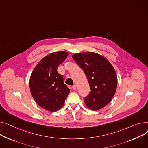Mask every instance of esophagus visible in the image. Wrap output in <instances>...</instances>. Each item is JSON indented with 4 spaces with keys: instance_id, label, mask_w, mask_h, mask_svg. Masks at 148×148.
<instances>
[{
    "instance_id": "1",
    "label": "esophagus",
    "mask_w": 148,
    "mask_h": 148,
    "mask_svg": "<svg viewBox=\"0 0 148 148\" xmlns=\"http://www.w3.org/2000/svg\"><path fill=\"white\" fill-rule=\"evenodd\" d=\"M72 89L73 90H76V86L75 85H73V86H72Z\"/></svg>"
}]
</instances>
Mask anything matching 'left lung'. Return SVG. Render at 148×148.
<instances>
[{"label": "left lung", "mask_w": 148, "mask_h": 148, "mask_svg": "<svg viewBox=\"0 0 148 148\" xmlns=\"http://www.w3.org/2000/svg\"><path fill=\"white\" fill-rule=\"evenodd\" d=\"M85 73L91 91L84 99L86 106L92 110L105 107L111 101L117 87V76L114 67L103 56L92 52L72 56Z\"/></svg>", "instance_id": "8db88e82"}]
</instances>
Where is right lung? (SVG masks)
<instances>
[{
  "label": "right lung",
  "mask_w": 148,
  "mask_h": 148,
  "mask_svg": "<svg viewBox=\"0 0 148 148\" xmlns=\"http://www.w3.org/2000/svg\"><path fill=\"white\" fill-rule=\"evenodd\" d=\"M68 54L67 52L60 51L43 58L30 77L32 97L39 106L50 112L62 108L70 92V89L63 82V76L57 72V67Z\"/></svg>",
  "instance_id": "1"
}]
</instances>
